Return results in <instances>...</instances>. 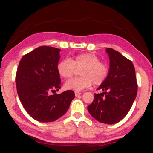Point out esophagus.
Wrapping results in <instances>:
<instances>
[{
    "label": "esophagus",
    "mask_w": 153,
    "mask_h": 153,
    "mask_svg": "<svg viewBox=\"0 0 153 153\" xmlns=\"http://www.w3.org/2000/svg\"><path fill=\"white\" fill-rule=\"evenodd\" d=\"M75 96H80V95H81V94L79 92H75Z\"/></svg>",
    "instance_id": "1"
}]
</instances>
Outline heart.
<instances>
[{"mask_svg": "<svg viewBox=\"0 0 153 153\" xmlns=\"http://www.w3.org/2000/svg\"><path fill=\"white\" fill-rule=\"evenodd\" d=\"M75 68H82L80 75L82 76L73 78L65 84L67 90L82 91L94 85H100L108 78L109 68L106 63L101 62L100 58L94 53H82L76 55L73 59L65 58L57 65V72L64 78H71L75 73Z\"/></svg>", "mask_w": 153, "mask_h": 153, "instance_id": "b5f03b06", "label": "heart"}]
</instances>
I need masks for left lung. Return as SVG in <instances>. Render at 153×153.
I'll return each mask as SVG.
<instances>
[{
    "label": "left lung",
    "instance_id": "8db88e82",
    "mask_svg": "<svg viewBox=\"0 0 153 153\" xmlns=\"http://www.w3.org/2000/svg\"><path fill=\"white\" fill-rule=\"evenodd\" d=\"M110 60L109 73L98 88L101 94L94 95L88 106L90 114L103 124L119 122L130 110L137 93L134 67L131 61L111 48H106Z\"/></svg>",
    "mask_w": 153,
    "mask_h": 153
}]
</instances>
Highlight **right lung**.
I'll use <instances>...</instances> for the list:
<instances>
[{
  "label": "right lung",
  "mask_w": 153,
  "mask_h": 153,
  "mask_svg": "<svg viewBox=\"0 0 153 153\" xmlns=\"http://www.w3.org/2000/svg\"><path fill=\"white\" fill-rule=\"evenodd\" d=\"M59 49L39 47L25 54L19 62L16 75L17 93L23 106L35 120L51 122L66 113L74 91L50 95L60 88L57 65L60 59Z\"/></svg>",
  "instance_id": "obj_1"
}]
</instances>
